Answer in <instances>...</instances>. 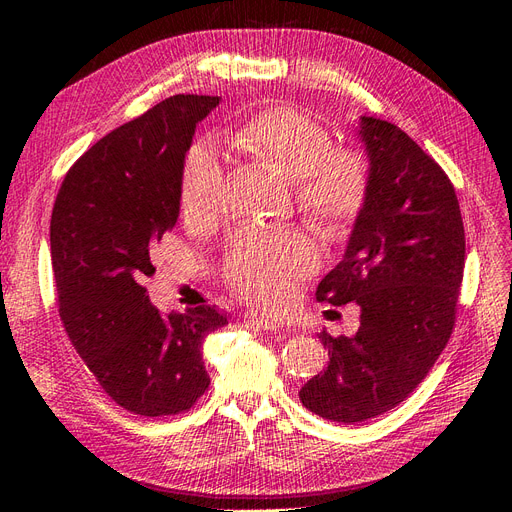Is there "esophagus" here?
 <instances>
[{
	"mask_svg": "<svg viewBox=\"0 0 512 512\" xmlns=\"http://www.w3.org/2000/svg\"><path fill=\"white\" fill-rule=\"evenodd\" d=\"M245 327L256 329V331H267V333H280V324H275L273 320H265V318H258V316H247L245 320Z\"/></svg>",
	"mask_w": 512,
	"mask_h": 512,
	"instance_id": "1",
	"label": "esophagus"
}]
</instances>
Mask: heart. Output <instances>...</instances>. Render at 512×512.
<instances>
[{"label": "heart", "instance_id": "heart-1", "mask_svg": "<svg viewBox=\"0 0 512 512\" xmlns=\"http://www.w3.org/2000/svg\"><path fill=\"white\" fill-rule=\"evenodd\" d=\"M243 156L294 179L297 207L307 224L331 241L346 239L369 203L371 168L359 149L337 147L333 132L297 106H269L228 132ZM181 211L194 226H211L226 211V177L205 147L183 160ZM318 265L316 247L297 228H243L230 241L224 277L239 297L282 309L294 284Z\"/></svg>", "mask_w": 512, "mask_h": 512}]
</instances>
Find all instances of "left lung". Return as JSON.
Instances as JSON below:
<instances>
[{
  "mask_svg": "<svg viewBox=\"0 0 512 512\" xmlns=\"http://www.w3.org/2000/svg\"><path fill=\"white\" fill-rule=\"evenodd\" d=\"M371 194L318 303H356L352 337L320 333L329 363L299 391L335 423H361L399 406L425 380L455 327L466 230L451 179L395 123L361 117Z\"/></svg>",
  "mask_w": 512,
  "mask_h": 512,
  "instance_id": "left-lung-1",
  "label": "left lung"
}]
</instances>
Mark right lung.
<instances>
[{
    "mask_svg": "<svg viewBox=\"0 0 512 512\" xmlns=\"http://www.w3.org/2000/svg\"><path fill=\"white\" fill-rule=\"evenodd\" d=\"M218 96H173L85 151L51 215L59 318L117 406L141 416L188 412L209 389L203 339L228 324L215 307L160 314L145 280L179 218L183 160Z\"/></svg>",
    "mask_w": 512,
    "mask_h": 512,
    "instance_id": "obj_1",
    "label": "right lung"
}]
</instances>
